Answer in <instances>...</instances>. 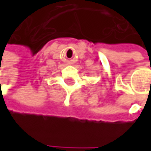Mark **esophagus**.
I'll use <instances>...</instances> for the list:
<instances>
[{
    "label": "esophagus",
    "mask_w": 151,
    "mask_h": 151,
    "mask_svg": "<svg viewBox=\"0 0 151 151\" xmlns=\"http://www.w3.org/2000/svg\"><path fill=\"white\" fill-rule=\"evenodd\" d=\"M70 63H71V62H70Z\"/></svg>",
    "instance_id": "1"
}]
</instances>
